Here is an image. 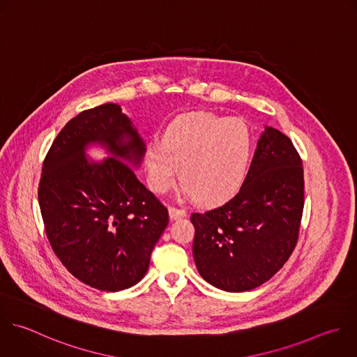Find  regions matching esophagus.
Listing matches in <instances>:
<instances>
[{
    "mask_svg": "<svg viewBox=\"0 0 357 357\" xmlns=\"http://www.w3.org/2000/svg\"><path fill=\"white\" fill-rule=\"evenodd\" d=\"M169 215H170V219H172V220H178V219L187 216V212H185L184 209H178V208L170 206V208H169Z\"/></svg>",
    "mask_w": 357,
    "mask_h": 357,
    "instance_id": "esophagus-1",
    "label": "esophagus"
}]
</instances>
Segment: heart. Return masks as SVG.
<instances>
[{
  "label": "heart",
  "mask_w": 357,
  "mask_h": 357,
  "mask_svg": "<svg viewBox=\"0 0 357 357\" xmlns=\"http://www.w3.org/2000/svg\"><path fill=\"white\" fill-rule=\"evenodd\" d=\"M251 134L238 119L192 113L173 121L163 142H152L145 152L149 185L169 191L178 178L188 197L206 205L225 201L241 185L250 162Z\"/></svg>",
  "instance_id": "b5f03b06"
}]
</instances>
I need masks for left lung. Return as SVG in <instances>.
I'll return each mask as SVG.
<instances>
[{
	"label": "left lung",
	"instance_id": "8db88e82",
	"mask_svg": "<svg viewBox=\"0 0 357 357\" xmlns=\"http://www.w3.org/2000/svg\"><path fill=\"white\" fill-rule=\"evenodd\" d=\"M301 159L289 137L265 126L238 192L192 213V255L199 275L225 291L269 280L293 252L304 205Z\"/></svg>",
	"mask_w": 357,
	"mask_h": 357
}]
</instances>
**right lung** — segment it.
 I'll use <instances>...</instances> for the list:
<instances>
[{
    "label": "right lung",
    "instance_id": "obj_1",
    "mask_svg": "<svg viewBox=\"0 0 357 357\" xmlns=\"http://www.w3.org/2000/svg\"><path fill=\"white\" fill-rule=\"evenodd\" d=\"M93 146L108 158L91 160ZM145 152L132 120L107 103L68 121L45 159L39 204L49 241L63 265L95 289L137 284L169 223L167 209L132 169Z\"/></svg>",
    "mask_w": 357,
    "mask_h": 357
}]
</instances>
